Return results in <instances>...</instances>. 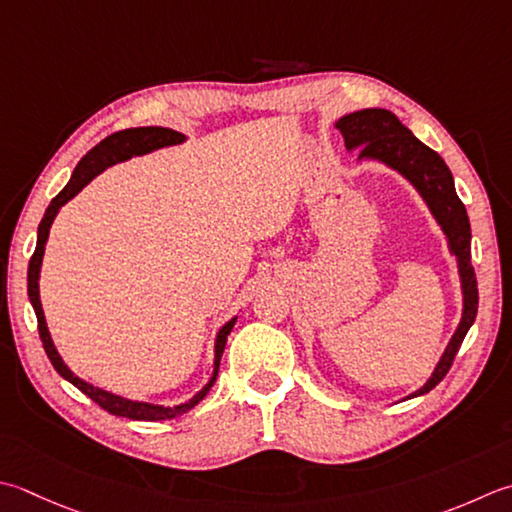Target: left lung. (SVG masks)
I'll use <instances>...</instances> for the list:
<instances>
[{
    "mask_svg": "<svg viewBox=\"0 0 512 512\" xmlns=\"http://www.w3.org/2000/svg\"><path fill=\"white\" fill-rule=\"evenodd\" d=\"M335 128L342 133L348 153L359 150L357 162H377L395 170L397 175H402L417 190V195L424 199L430 215H433L437 226L446 235L450 255L457 262L459 288H462V319H459L444 355L439 357L433 375L426 379L422 388H417L415 393H410L404 399L426 395L428 390H433L446 377L477 315L479 293L475 270L473 264H470L468 213L462 199L457 197L453 173H450L444 159L433 148L419 142L410 133V128L399 122L395 113L384 108L355 110V113L337 119Z\"/></svg>",
    "mask_w": 512,
    "mask_h": 512,
    "instance_id": "1",
    "label": "left lung"
}]
</instances>
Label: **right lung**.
<instances>
[{
  "mask_svg": "<svg viewBox=\"0 0 512 512\" xmlns=\"http://www.w3.org/2000/svg\"><path fill=\"white\" fill-rule=\"evenodd\" d=\"M186 139L188 137L184 133H177V130H173V128L139 126V128L119 130V133H113V135H108L106 139H102V142H99L95 148H90L88 153L82 159H79V164L75 166L73 175H70L68 184L62 188V193H59L53 199V202H50V206L46 208L44 219L39 222V228H37L35 253H33V257H30V264H28V299H30V304H33V310L37 315L39 337H42V344H44V350H46V355L50 359V364L55 366L57 373L62 375L66 382H70L75 388L82 390L84 395H88L95 404H99L104 410H108V413H113L117 417L137 419V422H162V419H173L177 415H184L186 410L195 408L199 402H202V399L208 395V390L213 388V384H215L217 370H219V359H222L224 346H226V337H228L230 330H233L237 317H230L228 322L217 330L215 346H213V355H215L213 375H210V379L202 390H197V393L190 397L188 402L175 404V406L139 402V399H128V397L110 393V390L88 384L86 379L77 377L73 370H70L64 364L62 355L57 353V348L53 344V337H50V330H48L46 317H44L42 299H39V275H42V259H44L50 226H53L57 213L62 210V206L66 202H70V199H73L79 193V190L93 182L97 175H102L106 168L115 166L119 162H126V159H130V157L148 155V153H153V150H159V148L184 144Z\"/></svg>",
  "mask_w": 512,
  "mask_h": 512,
  "instance_id": "add662e5",
  "label": "right lung"
}]
</instances>
